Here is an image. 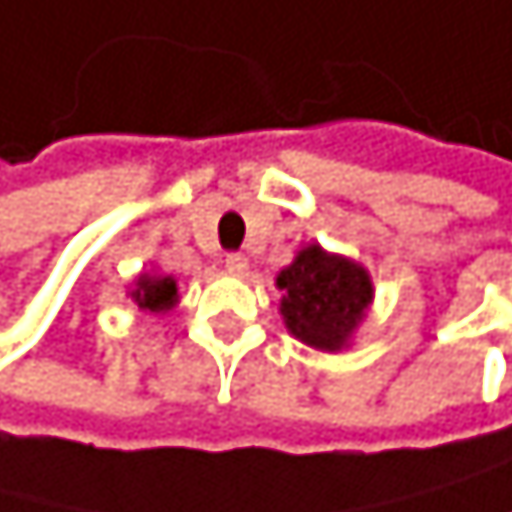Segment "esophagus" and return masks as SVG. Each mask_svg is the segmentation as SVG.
Returning <instances> with one entry per match:
<instances>
[{
	"instance_id": "esophagus-1",
	"label": "esophagus",
	"mask_w": 512,
	"mask_h": 512,
	"mask_svg": "<svg viewBox=\"0 0 512 512\" xmlns=\"http://www.w3.org/2000/svg\"><path fill=\"white\" fill-rule=\"evenodd\" d=\"M226 270L229 273H245L248 270V258H245V254H226Z\"/></svg>"
}]
</instances>
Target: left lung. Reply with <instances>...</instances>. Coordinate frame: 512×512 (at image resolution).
Instances as JSON below:
<instances>
[{
  "label": "left lung",
  "instance_id": "left-lung-1",
  "mask_svg": "<svg viewBox=\"0 0 512 512\" xmlns=\"http://www.w3.org/2000/svg\"><path fill=\"white\" fill-rule=\"evenodd\" d=\"M277 286L283 289L280 311L292 336L327 352L343 349L371 302L368 270L327 254L321 245L302 248L277 277Z\"/></svg>",
  "mask_w": 512,
  "mask_h": 512
}]
</instances>
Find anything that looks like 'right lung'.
<instances>
[{"mask_svg":"<svg viewBox=\"0 0 512 512\" xmlns=\"http://www.w3.org/2000/svg\"><path fill=\"white\" fill-rule=\"evenodd\" d=\"M131 299L138 302V308L144 311H169L176 305V280L172 277H144L138 280V289L131 292Z\"/></svg>","mask_w":512,"mask_h":512,"instance_id":"1","label":"right lung"}]
</instances>
